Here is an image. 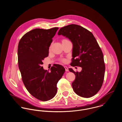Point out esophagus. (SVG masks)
<instances>
[{"instance_id":"34e87169","label":"esophagus","mask_w":122,"mask_h":122,"mask_svg":"<svg viewBox=\"0 0 122 122\" xmlns=\"http://www.w3.org/2000/svg\"><path fill=\"white\" fill-rule=\"evenodd\" d=\"M64 67H65V70H66V71H69L68 68L67 66H65Z\"/></svg>"}]
</instances>
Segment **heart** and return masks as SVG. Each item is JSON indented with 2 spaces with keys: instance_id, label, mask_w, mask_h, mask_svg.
Segmentation results:
<instances>
[{
  "instance_id": "obj_1",
  "label": "heart",
  "mask_w": 122,
  "mask_h": 122,
  "mask_svg": "<svg viewBox=\"0 0 122 122\" xmlns=\"http://www.w3.org/2000/svg\"><path fill=\"white\" fill-rule=\"evenodd\" d=\"M62 61L63 62H65L66 60H65V59H62Z\"/></svg>"
}]
</instances>
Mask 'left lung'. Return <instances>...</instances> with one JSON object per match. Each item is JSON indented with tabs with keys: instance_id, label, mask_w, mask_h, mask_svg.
Wrapping results in <instances>:
<instances>
[{
	"instance_id": "1",
	"label": "left lung",
	"mask_w": 122,
	"mask_h": 122,
	"mask_svg": "<svg viewBox=\"0 0 122 122\" xmlns=\"http://www.w3.org/2000/svg\"><path fill=\"white\" fill-rule=\"evenodd\" d=\"M57 34L66 36L72 43L71 66L82 68L81 72L69 69L76 76L72 83L74 92L84 98L93 96L102 86L105 70L103 53L94 35L86 29L75 24L61 28Z\"/></svg>"
}]
</instances>
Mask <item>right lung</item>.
Returning a JSON list of instances; mask_svg holds the SVG:
<instances>
[{"label": "right lung", "instance_id": "add662e5", "mask_svg": "<svg viewBox=\"0 0 122 122\" xmlns=\"http://www.w3.org/2000/svg\"><path fill=\"white\" fill-rule=\"evenodd\" d=\"M58 29H34L25 34L18 44V66L22 80L29 93L42 101L54 97L56 84L65 71V68L59 65H54L50 72L41 66Z\"/></svg>", "mask_w": 122, "mask_h": 122}]
</instances>
